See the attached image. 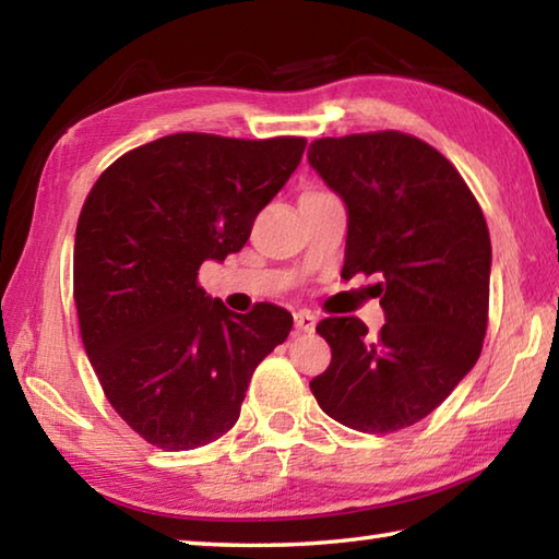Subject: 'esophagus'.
<instances>
[{
    "mask_svg": "<svg viewBox=\"0 0 559 559\" xmlns=\"http://www.w3.org/2000/svg\"><path fill=\"white\" fill-rule=\"evenodd\" d=\"M293 318H296L298 333H313V330H316V316L310 313V310H298V313Z\"/></svg>",
    "mask_w": 559,
    "mask_h": 559,
    "instance_id": "34e87169",
    "label": "esophagus"
}]
</instances>
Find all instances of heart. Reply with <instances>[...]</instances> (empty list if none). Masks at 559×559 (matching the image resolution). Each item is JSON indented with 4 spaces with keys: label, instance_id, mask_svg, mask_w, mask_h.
Masks as SVG:
<instances>
[{
    "label": "heart",
    "instance_id": "heart-1",
    "mask_svg": "<svg viewBox=\"0 0 559 559\" xmlns=\"http://www.w3.org/2000/svg\"><path fill=\"white\" fill-rule=\"evenodd\" d=\"M318 194H328V192H320V189H308V192L300 194V200H308V197H318Z\"/></svg>",
    "mask_w": 559,
    "mask_h": 559
}]
</instances>
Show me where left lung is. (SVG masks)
<instances>
[{"label": "left lung", "mask_w": 559, "mask_h": 559, "mask_svg": "<svg viewBox=\"0 0 559 559\" xmlns=\"http://www.w3.org/2000/svg\"><path fill=\"white\" fill-rule=\"evenodd\" d=\"M308 163L347 204L343 278L380 276L386 323L325 318L330 365L310 392L365 433L412 427L447 400L484 349L490 236L476 197L437 147L400 130L310 143Z\"/></svg>", "instance_id": "obj_1"}]
</instances>
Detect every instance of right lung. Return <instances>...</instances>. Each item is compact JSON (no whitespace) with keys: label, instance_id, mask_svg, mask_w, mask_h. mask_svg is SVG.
I'll use <instances>...</instances> for the list:
<instances>
[{"label":"right lung","instance_id":"right-lung-1","mask_svg":"<svg viewBox=\"0 0 559 559\" xmlns=\"http://www.w3.org/2000/svg\"><path fill=\"white\" fill-rule=\"evenodd\" d=\"M306 143L175 132L118 157L83 202L73 246L83 347L112 409L157 449L224 437L253 370L290 333L286 308L231 313L197 276L206 259L243 249Z\"/></svg>","mask_w":559,"mask_h":559}]
</instances>
